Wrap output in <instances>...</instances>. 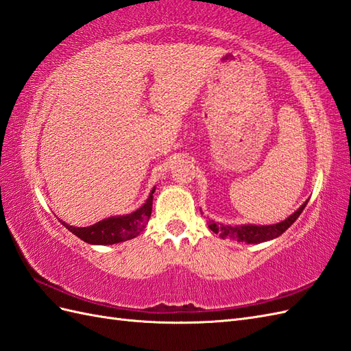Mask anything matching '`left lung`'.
<instances>
[{"mask_svg":"<svg viewBox=\"0 0 351 351\" xmlns=\"http://www.w3.org/2000/svg\"><path fill=\"white\" fill-rule=\"evenodd\" d=\"M307 202L308 199H306L291 216H288L282 222H278L274 225H225L208 219V228L212 229L215 234H219V237L223 239H234V241L247 244L266 243L270 241V239L278 238L279 235H282L287 229L295 222L298 216L302 215Z\"/></svg>","mask_w":351,"mask_h":351,"instance_id":"left-lung-1","label":"left lung"}]
</instances>
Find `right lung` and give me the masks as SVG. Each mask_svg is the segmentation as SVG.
I'll list each match as a JSON object with an SVG mask.
<instances>
[{"instance_id": "obj_1", "label": "right lung", "mask_w": 351, "mask_h": 351, "mask_svg": "<svg viewBox=\"0 0 351 351\" xmlns=\"http://www.w3.org/2000/svg\"><path fill=\"white\" fill-rule=\"evenodd\" d=\"M154 191L156 186L152 189V193H149L145 203L129 215L110 216L107 219L99 220V222L94 225L84 228L72 226L63 222V220H60V222H62L63 226L67 228L70 232L75 234L77 238H81L82 241L88 244L112 245L117 243H123L128 241V239L138 237L144 231V228L147 226L149 220V216H152Z\"/></svg>"}]
</instances>
